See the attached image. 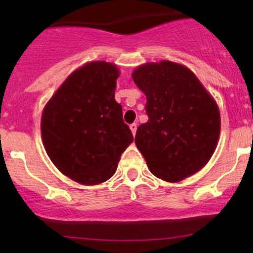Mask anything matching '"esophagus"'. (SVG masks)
<instances>
[{
  "label": "esophagus",
  "mask_w": 253,
  "mask_h": 253,
  "mask_svg": "<svg viewBox=\"0 0 253 253\" xmlns=\"http://www.w3.org/2000/svg\"><path fill=\"white\" fill-rule=\"evenodd\" d=\"M129 128H131L132 133H133V136H134V134H136V132H137V124H136V122H133V124L129 125Z\"/></svg>",
  "instance_id": "1"
}]
</instances>
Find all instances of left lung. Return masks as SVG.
Here are the masks:
<instances>
[{"label":"left lung","instance_id":"8db88e82","mask_svg":"<svg viewBox=\"0 0 253 253\" xmlns=\"http://www.w3.org/2000/svg\"><path fill=\"white\" fill-rule=\"evenodd\" d=\"M132 78L147 96L148 121L134 142L150 172L178 182L202 169L218 143L220 114L198 78L170 61L139 66Z\"/></svg>","mask_w":253,"mask_h":253}]
</instances>
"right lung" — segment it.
Returning a JSON list of instances; mask_svg holds the SVG:
<instances>
[{
  "label": "right lung",
  "instance_id": "add662e5",
  "mask_svg": "<svg viewBox=\"0 0 253 253\" xmlns=\"http://www.w3.org/2000/svg\"><path fill=\"white\" fill-rule=\"evenodd\" d=\"M119 75L111 63H86L63 82L42 112L47 155L62 174L83 185L109 180L133 142L115 100Z\"/></svg>",
  "mask_w": 253,
  "mask_h": 253
}]
</instances>
